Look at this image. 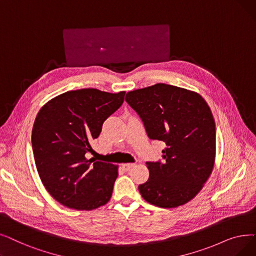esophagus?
Here are the masks:
<instances>
[{"instance_id":"obj_1","label":"esophagus","mask_w":256,"mask_h":256,"mask_svg":"<svg viewBox=\"0 0 256 256\" xmlns=\"http://www.w3.org/2000/svg\"><path fill=\"white\" fill-rule=\"evenodd\" d=\"M134 166H135L134 163H126V164H122V165H121V168L124 170H126V172H128V170H130L132 168H134Z\"/></svg>"}]
</instances>
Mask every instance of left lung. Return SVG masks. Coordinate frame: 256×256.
I'll list each match as a JSON object with an SVG mask.
<instances>
[{
    "mask_svg": "<svg viewBox=\"0 0 256 256\" xmlns=\"http://www.w3.org/2000/svg\"><path fill=\"white\" fill-rule=\"evenodd\" d=\"M126 102L148 138L166 144L162 160L146 162L150 178L138 187L142 198L161 208L190 202L214 163L216 124L207 102L196 92L165 84L130 91Z\"/></svg>",
    "mask_w": 256,
    "mask_h": 256,
    "instance_id": "left-lung-1",
    "label": "left lung"
}]
</instances>
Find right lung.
<instances>
[{
	"label": "right lung",
	"mask_w": 256,
	"mask_h": 256,
	"mask_svg": "<svg viewBox=\"0 0 256 256\" xmlns=\"http://www.w3.org/2000/svg\"><path fill=\"white\" fill-rule=\"evenodd\" d=\"M124 95L82 88L54 97L40 110L31 135L33 156L44 186L64 206L93 210L112 196L117 165L86 154Z\"/></svg>",
	"instance_id": "right-lung-1"
}]
</instances>
